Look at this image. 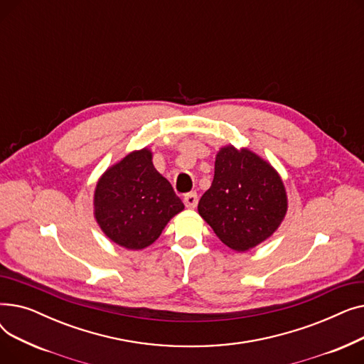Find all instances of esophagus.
<instances>
[{
  "instance_id": "1",
  "label": "esophagus",
  "mask_w": 364,
  "mask_h": 364,
  "mask_svg": "<svg viewBox=\"0 0 364 364\" xmlns=\"http://www.w3.org/2000/svg\"><path fill=\"white\" fill-rule=\"evenodd\" d=\"M184 205L187 208H190V209L196 208V205H198V195L195 192H190V193L184 195Z\"/></svg>"
}]
</instances>
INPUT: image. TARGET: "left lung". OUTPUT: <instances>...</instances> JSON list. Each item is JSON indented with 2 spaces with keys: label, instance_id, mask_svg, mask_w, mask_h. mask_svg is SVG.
Listing matches in <instances>:
<instances>
[{
  "label": "left lung",
  "instance_id": "left-lung-1",
  "mask_svg": "<svg viewBox=\"0 0 364 364\" xmlns=\"http://www.w3.org/2000/svg\"><path fill=\"white\" fill-rule=\"evenodd\" d=\"M218 239L237 252L273 236L288 213V193L277 169L247 147L223 146L214 180L198 205Z\"/></svg>",
  "mask_w": 364,
  "mask_h": 364
}]
</instances>
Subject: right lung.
Listing matches in <instances>:
<instances>
[{"instance_id": "obj_1", "label": "right lung", "mask_w": 364, "mask_h": 364, "mask_svg": "<svg viewBox=\"0 0 364 364\" xmlns=\"http://www.w3.org/2000/svg\"><path fill=\"white\" fill-rule=\"evenodd\" d=\"M149 147L132 150L110 165L94 188V218L105 236L128 251L155 242L184 203L153 166Z\"/></svg>"}]
</instances>
